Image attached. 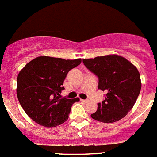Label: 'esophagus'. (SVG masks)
<instances>
[{
  "instance_id": "1",
  "label": "esophagus",
  "mask_w": 157,
  "mask_h": 157,
  "mask_svg": "<svg viewBox=\"0 0 157 157\" xmlns=\"http://www.w3.org/2000/svg\"><path fill=\"white\" fill-rule=\"evenodd\" d=\"M80 101H81L82 102L86 103V102H88V101H89V100H88V99H81V100H80Z\"/></svg>"
}]
</instances>
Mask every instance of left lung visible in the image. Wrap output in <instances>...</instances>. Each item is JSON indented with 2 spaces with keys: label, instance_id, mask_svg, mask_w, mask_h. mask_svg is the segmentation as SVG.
<instances>
[{
  "label": "left lung",
  "instance_id": "8db88e82",
  "mask_svg": "<svg viewBox=\"0 0 157 157\" xmlns=\"http://www.w3.org/2000/svg\"><path fill=\"white\" fill-rule=\"evenodd\" d=\"M86 67L98 78V89L106 93L90 116L104 123L125 117L134 105L141 88L140 73L133 64L117 55L82 59Z\"/></svg>",
  "mask_w": 157,
  "mask_h": 157
}]
</instances>
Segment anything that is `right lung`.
I'll return each mask as SVG.
<instances>
[{
    "label": "right lung",
    "instance_id": "add662e5",
    "mask_svg": "<svg viewBox=\"0 0 157 157\" xmlns=\"http://www.w3.org/2000/svg\"><path fill=\"white\" fill-rule=\"evenodd\" d=\"M81 62V59L43 56L25 65L17 77V94L30 118L45 127H56L67 120L72 105L79 98H62L60 94L67 73Z\"/></svg>",
    "mask_w": 157,
    "mask_h": 157
}]
</instances>
